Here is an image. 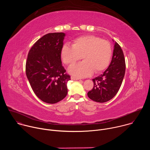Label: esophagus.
Segmentation results:
<instances>
[{
  "instance_id": "1",
  "label": "esophagus",
  "mask_w": 150,
  "mask_h": 150,
  "mask_svg": "<svg viewBox=\"0 0 150 150\" xmlns=\"http://www.w3.org/2000/svg\"><path fill=\"white\" fill-rule=\"evenodd\" d=\"M71 79H72V80H79V78H76V77H74V76H71Z\"/></svg>"
}]
</instances>
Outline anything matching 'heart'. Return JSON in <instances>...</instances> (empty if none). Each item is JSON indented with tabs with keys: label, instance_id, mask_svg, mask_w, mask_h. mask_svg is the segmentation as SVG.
Segmentation results:
<instances>
[{
	"label": "heart",
	"instance_id": "heart-1",
	"mask_svg": "<svg viewBox=\"0 0 150 150\" xmlns=\"http://www.w3.org/2000/svg\"><path fill=\"white\" fill-rule=\"evenodd\" d=\"M112 54L110 42L94 35H85L73 40L72 46L64 45L60 52L63 62L67 65L83 62L71 66L68 72L72 75L82 78L98 74L108 67Z\"/></svg>",
	"mask_w": 150,
	"mask_h": 150
}]
</instances>
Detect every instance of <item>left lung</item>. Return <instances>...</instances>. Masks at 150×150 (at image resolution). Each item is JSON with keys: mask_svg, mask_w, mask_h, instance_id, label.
<instances>
[{"mask_svg": "<svg viewBox=\"0 0 150 150\" xmlns=\"http://www.w3.org/2000/svg\"><path fill=\"white\" fill-rule=\"evenodd\" d=\"M125 68L123 51L120 46L115 42L110 64L102 74L93 79L94 87L87 93L88 97L98 103L107 102L113 98L121 86Z\"/></svg>", "mask_w": 150, "mask_h": 150, "instance_id": "1", "label": "left lung"}]
</instances>
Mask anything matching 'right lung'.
<instances>
[{"label":"right lung","mask_w":150,"mask_h":150,"mask_svg":"<svg viewBox=\"0 0 150 150\" xmlns=\"http://www.w3.org/2000/svg\"><path fill=\"white\" fill-rule=\"evenodd\" d=\"M66 34L49 33L38 40L31 48L26 62V75L31 87L41 101L56 103L68 93L71 79L62 65L60 52Z\"/></svg>","instance_id":"1"}]
</instances>
